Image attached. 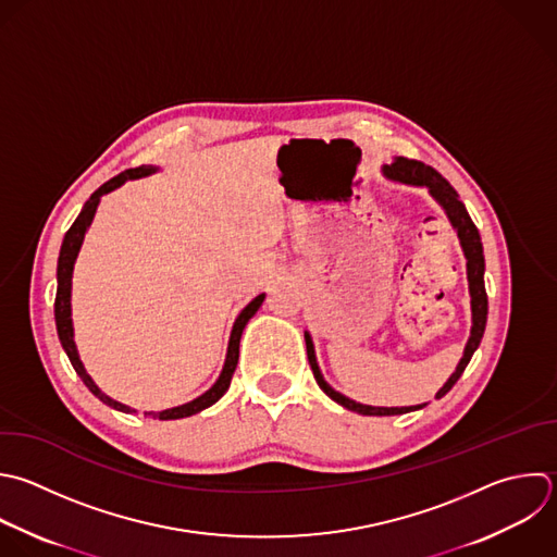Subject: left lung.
<instances>
[{"mask_svg": "<svg viewBox=\"0 0 557 557\" xmlns=\"http://www.w3.org/2000/svg\"><path fill=\"white\" fill-rule=\"evenodd\" d=\"M385 174L394 181H400V183H407V185H422V187H429L431 196L444 207L450 224L457 228V237L461 242V248H463V255H466V270H468V285H470V305H472V329H470V337H468V344H466V350H463V357L461 361L457 363L455 372L450 374V379L442 385V389L435 394V398H442L455 383L457 379L461 376V372L466 370L472 352L476 350L481 337H483V331H485V320H487V294H485V285H483V270H485V261H483V246H481V237H479V231L476 226L472 224L463 202L457 198V191L450 187V183L440 174L435 172L433 168L424 165L422 161H413V159H396L392 165L385 168ZM305 342H307V357H309V363H311V370H313V376L318 381V385L335 400L339 403L342 407L350 409V411H357L361 416H396V413H407V411H416V409H422L424 405H416V407H370V405H361V403H355L350 398H346L344 394L335 392L320 374L318 370V363H315V355H313V344H311V337L309 333H305Z\"/></svg>", "mask_w": 557, "mask_h": 557, "instance_id": "8db88e82", "label": "left lung"}]
</instances>
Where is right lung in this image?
Masks as SVG:
<instances>
[{
  "instance_id": "right-lung-1",
  "label": "right lung",
  "mask_w": 557,
  "mask_h": 557,
  "mask_svg": "<svg viewBox=\"0 0 557 557\" xmlns=\"http://www.w3.org/2000/svg\"><path fill=\"white\" fill-rule=\"evenodd\" d=\"M152 168H133V170H126L122 174H117L115 178H111L109 183H104L98 191L91 194V198L87 200V205L83 207L81 215L76 218V222L72 224V228L67 231L65 239H63V246H61V257H59V270H57V278H59V289H57V300H54V318H57V329H59V339L74 366V370L78 372V376L83 379V383L91 389V394H96L102 403H107L109 407L117 409V411H133L131 407L109 398L107 394H102L98 389V385L91 381V376L87 374L81 357H78V350H76V344H74V329H72V272H74V261L78 257V250L83 246V239H85V233L94 220V213L98 209V202H100V196L113 191L115 187H120L122 183H126L128 178H139V176H146L150 174ZM263 294L257 296L242 313L239 318L235 320V326H233V333H231V342H228V355H226V363H224V370L218 379V383L205 392L200 398L187 403V405H181V407H174V409H165V411H146V416L150 418H159V420H178V418H187V416H194L207 407H211L215 400H220L228 385H231V379L235 374V368H237V359H239V339H242V333L248 324V320L257 313V309L261 307L263 302Z\"/></svg>"
}]
</instances>
